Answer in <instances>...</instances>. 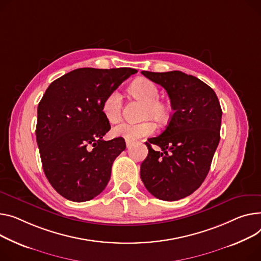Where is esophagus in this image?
Wrapping results in <instances>:
<instances>
[{
	"label": "esophagus",
	"mask_w": 261,
	"mask_h": 261,
	"mask_svg": "<svg viewBox=\"0 0 261 261\" xmlns=\"http://www.w3.org/2000/svg\"><path fill=\"white\" fill-rule=\"evenodd\" d=\"M131 145H132V142H131V141H126V146H127V148H129Z\"/></svg>",
	"instance_id": "1"
}]
</instances>
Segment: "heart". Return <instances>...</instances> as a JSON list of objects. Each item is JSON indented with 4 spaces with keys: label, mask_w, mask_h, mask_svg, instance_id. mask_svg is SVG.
<instances>
[{
    "label": "heart",
    "mask_w": 261,
    "mask_h": 261,
    "mask_svg": "<svg viewBox=\"0 0 261 261\" xmlns=\"http://www.w3.org/2000/svg\"><path fill=\"white\" fill-rule=\"evenodd\" d=\"M129 92L135 97L145 101L144 117L153 118L156 123L166 124L171 115V108L168 103L160 99V89L152 81L140 77L135 80L129 87ZM123 98L117 90L110 91L101 102V112L111 124L117 123L121 117ZM155 125L151 120L143 123L131 124L120 123L112 129V134L126 141H135L137 138L153 133Z\"/></svg>",
    "instance_id": "heart-1"
}]
</instances>
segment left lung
I'll return each mask as SVG.
<instances>
[{
  "mask_svg": "<svg viewBox=\"0 0 261 261\" xmlns=\"http://www.w3.org/2000/svg\"><path fill=\"white\" fill-rule=\"evenodd\" d=\"M142 73L166 89L173 114L161 135L146 143L141 178L156 198L174 201L197 190L209 173L220 140L221 107L216 93L181 71ZM151 144L159 145L155 151Z\"/></svg>",
  "mask_w": 261,
  "mask_h": 261,
  "instance_id": "obj_1",
  "label": "left lung"
}]
</instances>
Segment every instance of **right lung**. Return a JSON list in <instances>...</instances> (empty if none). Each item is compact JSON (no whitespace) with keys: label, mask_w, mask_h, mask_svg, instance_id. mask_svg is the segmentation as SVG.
<instances>
[{"label":"right lung","mask_w":261,"mask_h":261,"mask_svg":"<svg viewBox=\"0 0 261 261\" xmlns=\"http://www.w3.org/2000/svg\"><path fill=\"white\" fill-rule=\"evenodd\" d=\"M137 70L80 68L52 82L38 106L36 129L45 175L68 200L101 193L114 160L126 149L121 137L103 141L111 128L101 112L105 96Z\"/></svg>","instance_id":"1"}]
</instances>
